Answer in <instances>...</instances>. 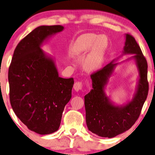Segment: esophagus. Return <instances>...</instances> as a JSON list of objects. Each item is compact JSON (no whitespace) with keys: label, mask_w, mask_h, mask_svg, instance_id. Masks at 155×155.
Returning a JSON list of instances; mask_svg holds the SVG:
<instances>
[{"label":"esophagus","mask_w":155,"mask_h":155,"mask_svg":"<svg viewBox=\"0 0 155 155\" xmlns=\"http://www.w3.org/2000/svg\"><path fill=\"white\" fill-rule=\"evenodd\" d=\"M82 88H83V85H82L81 82H76V83L74 84V88L76 91H81L82 89Z\"/></svg>","instance_id":"esophagus-1"}]
</instances>
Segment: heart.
I'll list each match as a JSON object with an SVG mask.
<instances>
[{
    "label": "heart",
    "mask_w": 155,
    "mask_h": 155,
    "mask_svg": "<svg viewBox=\"0 0 155 155\" xmlns=\"http://www.w3.org/2000/svg\"><path fill=\"white\" fill-rule=\"evenodd\" d=\"M108 43V38L106 35L86 33L76 39L72 47V54L79 56L90 50L83 59L82 65L84 69L88 72L97 71L101 67Z\"/></svg>",
    "instance_id": "b5f03b06"
}]
</instances>
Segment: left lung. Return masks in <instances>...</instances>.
I'll use <instances>...</instances> for the list:
<instances>
[{
    "instance_id": "obj_1",
    "label": "left lung",
    "mask_w": 155,
    "mask_h": 155,
    "mask_svg": "<svg viewBox=\"0 0 155 155\" xmlns=\"http://www.w3.org/2000/svg\"><path fill=\"white\" fill-rule=\"evenodd\" d=\"M133 54L126 60L115 63L114 59L96 73L91 75L92 89L84 96L86 122L88 130L103 137L112 138L129 130L140 116L147 98V63L135 38L125 34L123 54ZM134 59L138 71V79L132 100L123 105H115L106 95L109 79L120 63Z\"/></svg>"
}]
</instances>
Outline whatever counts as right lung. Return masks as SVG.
<instances>
[{
	"label": "right lung",
	"instance_id": "right-lung-1",
	"mask_svg": "<svg viewBox=\"0 0 155 155\" xmlns=\"http://www.w3.org/2000/svg\"><path fill=\"white\" fill-rule=\"evenodd\" d=\"M61 25H42L16 47L8 70L12 108L30 130L48 135L58 130L62 113L71 98L74 79L59 77L55 60L42 50Z\"/></svg>",
	"mask_w": 155,
	"mask_h": 155
}]
</instances>
